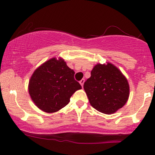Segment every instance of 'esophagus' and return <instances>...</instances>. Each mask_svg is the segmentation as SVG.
I'll return each mask as SVG.
<instances>
[{
	"instance_id": "1",
	"label": "esophagus",
	"mask_w": 155,
	"mask_h": 155,
	"mask_svg": "<svg viewBox=\"0 0 155 155\" xmlns=\"http://www.w3.org/2000/svg\"><path fill=\"white\" fill-rule=\"evenodd\" d=\"M84 82H85V79H82V80L80 81V82H79V83H80V85H82V87H83V85H84Z\"/></svg>"
}]
</instances>
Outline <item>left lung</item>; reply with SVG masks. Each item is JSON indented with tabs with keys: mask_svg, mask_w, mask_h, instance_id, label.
<instances>
[{
	"mask_svg": "<svg viewBox=\"0 0 155 155\" xmlns=\"http://www.w3.org/2000/svg\"><path fill=\"white\" fill-rule=\"evenodd\" d=\"M89 103L104 114H113L125 105L130 86L121 70L112 63L97 64L84 83Z\"/></svg>",
	"mask_w": 155,
	"mask_h": 155,
	"instance_id": "obj_1",
	"label": "left lung"
}]
</instances>
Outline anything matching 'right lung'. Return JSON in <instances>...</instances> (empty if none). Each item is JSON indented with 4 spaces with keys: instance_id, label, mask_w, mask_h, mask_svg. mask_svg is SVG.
Here are the masks:
<instances>
[{
    "instance_id": "obj_1",
    "label": "right lung",
    "mask_w": 155,
    "mask_h": 155,
    "mask_svg": "<svg viewBox=\"0 0 155 155\" xmlns=\"http://www.w3.org/2000/svg\"><path fill=\"white\" fill-rule=\"evenodd\" d=\"M74 74L62 58H51L42 64L29 80L28 92L34 104L48 113L68 105L72 95L82 88Z\"/></svg>"
}]
</instances>
